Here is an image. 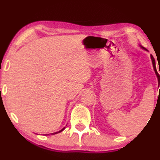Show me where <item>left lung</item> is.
Here are the masks:
<instances>
[{"instance_id": "8db88e82", "label": "left lung", "mask_w": 160, "mask_h": 160, "mask_svg": "<svg viewBox=\"0 0 160 160\" xmlns=\"http://www.w3.org/2000/svg\"><path fill=\"white\" fill-rule=\"evenodd\" d=\"M151 59H152V62H153L154 71H155L156 74H157V78H158V81H159V88H160V85H159V82H160V77H159L160 71H159V73H158L157 71V68H156V62H155V59H154V58L153 57V56H151Z\"/></svg>"}]
</instances>
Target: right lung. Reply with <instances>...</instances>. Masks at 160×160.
<instances>
[{
  "mask_svg": "<svg viewBox=\"0 0 160 160\" xmlns=\"http://www.w3.org/2000/svg\"><path fill=\"white\" fill-rule=\"evenodd\" d=\"M64 129V128H62V129L61 130V131H59V132H62V130H63ZM57 132H55V133H51V135H55V134H56Z\"/></svg>",
  "mask_w": 160,
  "mask_h": 160,
  "instance_id": "right-lung-1",
  "label": "right lung"
}]
</instances>
